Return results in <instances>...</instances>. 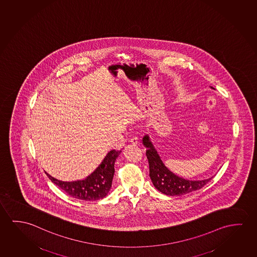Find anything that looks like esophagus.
Here are the masks:
<instances>
[{
    "instance_id": "1",
    "label": "esophagus",
    "mask_w": 257,
    "mask_h": 257,
    "mask_svg": "<svg viewBox=\"0 0 257 257\" xmlns=\"http://www.w3.org/2000/svg\"><path fill=\"white\" fill-rule=\"evenodd\" d=\"M130 142L133 145H137L138 144V139L136 138V137H133V138L131 139Z\"/></svg>"
}]
</instances>
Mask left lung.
Masks as SVG:
<instances>
[{"instance_id":"8db88e82","label":"left lung","mask_w":257,"mask_h":257,"mask_svg":"<svg viewBox=\"0 0 257 257\" xmlns=\"http://www.w3.org/2000/svg\"><path fill=\"white\" fill-rule=\"evenodd\" d=\"M211 89H213L211 86ZM143 146L147 149L146 156L150 165V177L155 188L167 196H182L201 189L213 177L191 181L180 177L169 170L160 158L150 140V135H145L143 139Z\"/></svg>"}]
</instances>
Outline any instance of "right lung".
Segmentation results:
<instances>
[{
	"mask_svg": "<svg viewBox=\"0 0 257 257\" xmlns=\"http://www.w3.org/2000/svg\"><path fill=\"white\" fill-rule=\"evenodd\" d=\"M120 153L121 151H109L99 166L83 180L63 182L52 177L46 172L45 174L59 189L73 198L84 201L99 200L105 198L110 190L114 177V162Z\"/></svg>",
	"mask_w": 257,
	"mask_h": 257,
	"instance_id": "obj_1",
	"label": "right lung"
}]
</instances>
